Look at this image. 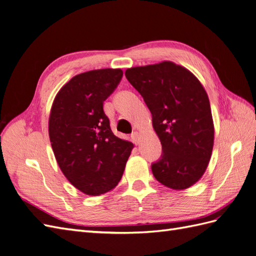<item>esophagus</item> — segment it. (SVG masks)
Segmentation results:
<instances>
[{
  "label": "esophagus",
  "instance_id": "esophagus-1",
  "mask_svg": "<svg viewBox=\"0 0 256 256\" xmlns=\"http://www.w3.org/2000/svg\"><path fill=\"white\" fill-rule=\"evenodd\" d=\"M131 139H132V142L138 145L140 143V134L138 132H132L131 134Z\"/></svg>",
  "mask_w": 256,
  "mask_h": 256
}]
</instances>
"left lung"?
<instances>
[{"mask_svg": "<svg viewBox=\"0 0 256 256\" xmlns=\"http://www.w3.org/2000/svg\"><path fill=\"white\" fill-rule=\"evenodd\" d=\"M129 82L152 113L162 154L152 164L158 182L172 190L195 184L208 167L214 126L208 94L194 74L171 61L127 68Z\"/></svg>", "mask_w": 256, "mask_h": 256, "instance_id": "obj_1", "label": "left lung"}]
</instances>
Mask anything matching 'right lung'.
I'll list each match as a JSON object with an SVG mask.
<instances>
[{
	"mask_svg": "<svg viewBox=\"0 0 256 256\" xmlns=\"http://www.w3.org/2000/svg\"><path fill=\"white\" fill-rule=\"evenodd\" d=\"M120 68L75 75L62 87L50 110L48 132L62 174L86 195L112 190L120 181L134 144L117 138L103 102L118 86Z\"/></svg>",
	"mask_w": 256,
	"mask_h": 256,
	"instance_id": "add662e5",
	"label": "right lung"
}]
</instances>
